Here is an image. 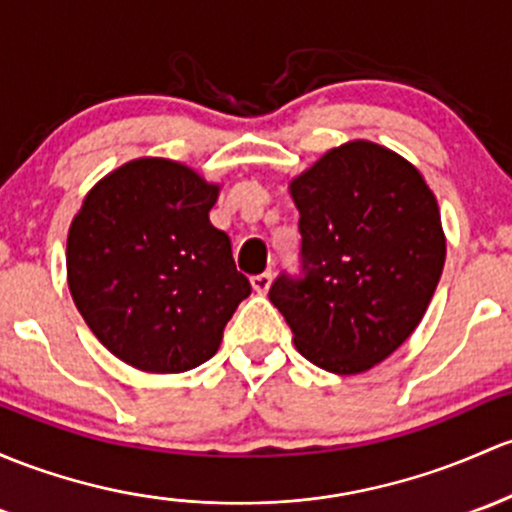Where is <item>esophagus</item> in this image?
<instances>
[{
  "label": "esophagus",
  "instance_id": "34e87169",
  "mask_svg": "<svg viewBox=\"0 0 512 512\" xmlns=\"http://www.w3.org/2000/svg\"><path fill=\"white\" fill-rule=\"evenodd\" d=\"M271 283H273L271 273H258V276L251 278V285H254V290L258 295H266L268 288H271Z\"/></svg>",
  "mask_w": 512,
  "mask_h": 512
}]
</instances>
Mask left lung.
<instances>
[{"mask_svg":"<svg viewBox=\"0 0 512 512\" xmlns=\"http://www.w3.org/2000/svg\"><path fill=\"white\" fill-rule=\"evenodd\" d=\"M290 195L300 210L305 278L280 276L273 305L295 349L339 376L386 361L425 317L447 256L437 197L390 148H329Z\"/></svg>","mask_w":512,"mask_h":512,"instance_id":"8db88e82","label":"left lung"}]
</instances>
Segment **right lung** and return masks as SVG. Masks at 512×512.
Returning a JSON list of instances; mask_svg holds the SVG:
<instances>
[{"label":"right lung","mask_w":512,"mask_h":512,"mask_svg":"<svg viewBox=\"0 0 512 512\" xmlns=\"http://www.w3.org/2000/svg\"><path fill=\"white\" fill-rule=\"evenodd\" d=\"M222 185L170 158H134L92 185L65 249L82 320L124 364L183 373L217 354L251 283L210 222Z\"/></svg>","instance_id":"1"}]
</instances>
